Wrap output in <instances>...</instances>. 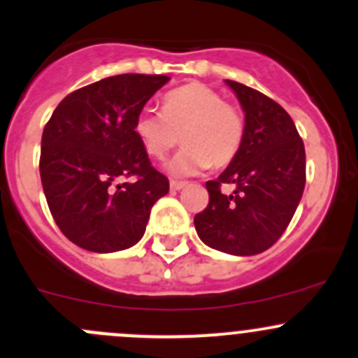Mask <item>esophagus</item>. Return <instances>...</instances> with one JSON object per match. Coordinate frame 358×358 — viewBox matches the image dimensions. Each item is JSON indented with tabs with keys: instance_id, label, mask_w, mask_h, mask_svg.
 Wrapping results in <instances>:
<instances>
[{
	"instance_id": "34e87169",
	"label": "esophagus",
	"mask_w": 358,
	"mask_h": 358,
	"mask_svg": "<svg viewBox=\"0 0 358 358\" xmlns=\"http://www.w3.org/2000/svg\"><path fill=\"white\" fill-rule=\"evenodd\" d=\"M185 185H187L185 182H178V180H171V182H169V187H171V190H180V189H183Z\"/></svg>"
}]
</instances>
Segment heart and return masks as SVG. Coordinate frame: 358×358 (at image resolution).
<instances>
[{"instance_id":"1","label":"heart","mask_w":358,"mask_h":358,"mask_svg":"<svg viewBox=\"0 0 358 358\" xmlns=\"http://www.w3.org/2000/svg\"><path fill=\"white\" fill-rule=\"evenodd\" d=\"M134 133L148 155L162 159L180 143L185 147L169 162L175 175L224 168L234 161L245 141L241 108L224 101L220 92L204 83H187L162 98V112L141 110Z\"/></svg>"}]
</instances>
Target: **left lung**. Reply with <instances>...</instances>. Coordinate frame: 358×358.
<instances>
[{"label": "left lung", "mask_w": 358, "mask_h": 358, "mask_svg": "<svg viewBox=\"0 0 358 358\" xmlns=\"http://www.w3.org/2000/svg\"><path fill=\"white\" fill-rule=\"evenodd\" d=\"M225 82L245 110V141L227 169L206 182L210 201L194 225L218 252L255 255L278 241L296 213L306 183V152L278 103L234 80ZM225 182L235 185L229 196L221 192Z\"/></svg>", "instance_id": "1"}]
</instances>
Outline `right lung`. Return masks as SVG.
I'll return each mask as SVG.
<instances>
[{"label": "right lung", "instance_id": "obj_1", "mask_svg": "<svg viewBox=\"0 0 358 358\" xmlns=\"http://www.w3.org/2000/svg\"><path fill=\"white\" fill-rule=\"evenodd\" d=\"M168 82L166 75L108 76L66 96L48 119L41 185L57 227L80 248L110 253L136 245L152 206L168 194V178L134 133L136 115Z\"/></svg>", "mask_w": 358, "mask_h": 358}]
</instances>
